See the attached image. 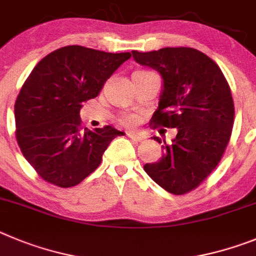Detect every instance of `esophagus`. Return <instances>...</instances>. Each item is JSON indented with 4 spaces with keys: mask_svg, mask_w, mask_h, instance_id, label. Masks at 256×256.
Here are the masks:
<instances>
[{
    "mask_svg": "<svg viewBox=\"0 0 256 256\" xmlns=\"http://www.w3.org/2000/svg\"><path fill=\"white\" fill-rule=\"evenodd\" d=\"M128 136L130 138L131 140H134V142H142V140L144 139V136H142V134H135V132H131V131H128Z\"/></svg>",
    "mask_w": 256,
    "mask_h": 256,
    "instance_id": "34e87169",
    "label": "esophagus"
}]
</instances>
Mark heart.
I'll list each match as a JSON object with an SVG mask.
<instances>
[{
	"label": "heart",
	"instance_id": "obj_1",
	"mask_svg": "<svg viewBox=\"0 0 256 256\" xmlns=\"http://www.w3.org/2000/svg\"><path fill=\"white\" fill-rule=\"evenodd\" d=\"M135 122H136V120L134 116H125L122 118V124L126 126H132Z\"/></svg>",
	"mask_w": 256,
	"mask_h": 256
}]
</instances>
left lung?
<instances>
[{"label":"left lung","mask_w":256,"mask_h":256,"mask_svg":"<svg viewBox=\"0 0 256 256\" xmlns=\"http://www.w3.org/2000/svg\"><path fill=\"white\" fill-rule=\"evenodd\" d=\"M132 57L162 76L150 122L177 128L172 142L163 140L162 158L146 163L144 171L168 192L186 194L217 167L230 142L234 108L228 82L217 64L194 48L132 50Z\"/></svg>","instance_id":"1"}]
</instances>
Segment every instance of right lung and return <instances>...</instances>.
<instances>
[{
    "instance_id": "1",
    "label": "right lung",
    "mask_w": 256,
    "mask_h": 256,
    "mask_svg": "<svg viewBox=\"0 0 256 256\" xmlns=\"http://www.w3.org/2000/svg\"><path fill=\"white\" fill-rule=\"evenodd\" d=\"M130 57L66 46L40 60L28 76L15 102L16 140L47 182L80 184L100 164L110 142L125 135L112 126L82 132L80 110Z\"/></svg>"
}]
</instances>
